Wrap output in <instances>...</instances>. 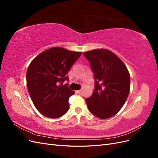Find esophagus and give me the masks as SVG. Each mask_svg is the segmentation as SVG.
I'll list each match as a JSON object with an SVG mask.
<instances>
[{
	"label": "esophagus",
	"mask_w": 158,
	"mask_h": 158,
	"mask_svg": "<svg viewBox=\"0 0 158 158\" xmlns=\"http://www.w3.org/2000/svg\"><path fill=\"white\" fill-rule=\"evenodd\" d=\"M81 92H82V90H81V89H80V90H77V91H76V92L77 93V94H80Z\"/></svg>",
	"instance_id": "obj_1"
}]
</instances>
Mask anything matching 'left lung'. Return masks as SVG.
I'll list each match as a JSON object with an SVG mask.
<instances>
[{"instance_id": "left-lung-1", "label": "left lung", "mask_w": 158, "mask_h": 158, "mask_svg": "<svg viewBox=\"0 0 158 158\" xmlns=\"http://www.w3.org/2000/svg\"><path fill=\"white\" fill-rule=\"evenodd\" d=\"M94 73L95 87L85 99L89 111L105 119L117 113L130 92L131 77L126 65L113 52L96 49L83 52Z\"/></svg>"}]
</instances>
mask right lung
Listing matches in <instances>:
<instances>
[{"instance_id": "add662e5", "label": "right lung", "mask_w": 158, "mask_h": 158, "mask_svg": "<svg viewBox=\"0 0 158 158\" xmlns=\"http://www.w3.org/2000/svg\"><path fill=\"white\" fill-rule=\"evenodd\" d=\"M81 54L55 47L43 51L30 63L26 73L28 92L43 115L55 118L68 111L69 99L74 91L63 84L69 80L66 74Z\"/></svg>"}]
</instances>
